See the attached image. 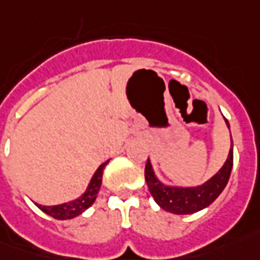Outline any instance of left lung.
Listing matches in <instances>:
<instances>
[{"label": "left lung", "instance_id": "obj_1", "mask_svg": "<svg viewBox=\"0 0 260 260\" xmlns=\"http://www.w3.org/2000/svg\"><path fill=\"white\" fill-rule=\"evenodd\" d=\"M226 123L229 126L227 120ZM231 168H233V145H231L229 158L226 164L223 165V168L212 179L208 180L205 184L200 187L181 188V187L164 185L155 177L149 159L145 165V181L153 200L162 209L168 210L170 213H176V215H190L209 206L220 195L230 179Z\"/></svg>", "mask_w": 260, "mask_h": 260}]
</instances>
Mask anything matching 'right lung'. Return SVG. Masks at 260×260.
<instances>
[{
	"mask_svg": "<svg viewBox=\"0 0 260 260\" xmlns=\"http://www.w3.org/2000/svg\"><path fill=\"white\" fill-rule=\"evenodd\" d=\"M108 165V162L102 164L96 172L92 176L90 184L87 187V190L84 194L81 195L80 198L72 201V202H68V204H62V205H55V206H43L36 204L39 206L40 209L43 210L47 215L52 216L54 219H58V220H66V219H72V217H76L80 213H83L87 208H90L94 201L96 198V194L100 191V187H101L102 183V174H104V169Z\"/></svg>",
	"mask_w": 260,
	"mask_h": 260,
	"instance_id": "1",
	"label": "right lung"
}]
</instances>
